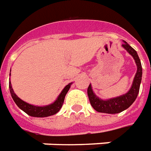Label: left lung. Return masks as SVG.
<instances>
[{
  "instance_id": "1",
  "label": "left lung",
  "mask_w": 151,
  "mask_h": 151,
  "mask_svg": "<svg viewBox=\"0 0 151 151\" xmlns=\"http://www.w3.org/2000/svg\"><path fill=\"white\" fill-rule=\"evenodd\" d=\"M122 47L125 48L127 52H129L134 58L136 64L137 65V70L136 76L133 80L132 86L131 87L130 90L123 95H121L119 97L113 98L110 99L104 100L99 97H97L93 92V89L91 87V85H89L87 89V93L89 96L90 104L92 105L93 109H95L97 112L104 113H121L124 111L125 109H128L130 106L132 104L134 101L136 100L137 94L140 90V85L141 82V77H142V67L140 58L137 55V52L133 49L132 47L124 41V43L122 44Z\"/></svg>"
}]
</instances>
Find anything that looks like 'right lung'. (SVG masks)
<instances>
[{
  "label": "right lung",
  "mask_w": 151,
  "mask_h": 151,
  "mask_svg": "<svg viewBox=\"0 0 151 151\" xmlns=\"http://www.w3.org/2000/svg\"><path fill=\"white\" fill-rule=\"evenodd\" d=\"M71 84L72 83H70L67 86H65V88L63 89L61 93L59 94L57 100L54 103L51 104L49 105L42 106V107L41 106L32 105V104H28V103H26V102L23 101L22 99H20L14 93V90L12 89L10 81H9V88H10V94H11V97L13 99V100L16 104V105L18 106L21 110H23L24 113H26L31 117H44L54 115V114H56V113L59 112V110L61 109V108L62 107V104H63L65 94L68 92Z\"/></svg>",
  "instance_id": "1"
}]
</instances>
